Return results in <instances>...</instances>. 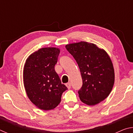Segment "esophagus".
<instances>
[{
  "instance_id": "esophagus-1",
  "label": "esophagus",
  "mask_w": 133,
  "mask_h": 133,
  "mask_svg": "<svg viewBox=\"0 0 133 133\" xmlns=\"http://www.w3.org/2000/svg\"><path fill=\"white\" fill-rule=\"evenodd\" d=\"M66 86H67V88H68L69 89H70L71 88V84H70V83H66Z\"/></svg>"
}]
</instances>
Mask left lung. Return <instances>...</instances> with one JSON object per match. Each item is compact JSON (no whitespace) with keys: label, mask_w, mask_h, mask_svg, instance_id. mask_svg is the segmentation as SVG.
<instances>
[{"label":"left lung","mask_w":133,"mask_h":133,"mask_svg":"<svg viewBox=\"0 0 133 133\" xmlns=\"http://www.w3.org/2000/svg\"><path fill=\"white\" fill-rule=\"evenodd\" d=\"M79 67L83 84L78 91L83 103L93 105L109 96L114 83L113 66L107 53L91 43L66 46Z\"/></svg>","instance_id":"left-lung-1"}]
</instances>
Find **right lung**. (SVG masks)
<instances>
[{
    "mask_svg": "<svg viewBox=\"0 0 133 133\" xmlns=\"http://www.w3.org/2000/svg\"><path fill=\"white\" fill-rule=\"evenodd\" d=\"M60 50L46 48L38 50L27 58L23 82L27 95L35 105L43 110L55 109L67 89L62 84L55 69Z\"/></svg>",
    "mask_w": 133,
    "mask_h": 133,
    "instance_id": "add662e5",
    "label": "right lung"
}]
</instances>
